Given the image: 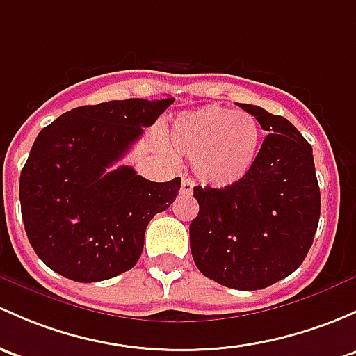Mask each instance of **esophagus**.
Returning a JSON list of instances; mask_svg holds the SVG:
<instances>
[{
    "instance_id": "esophagus-1",
    "label": "esophagus",
    "mask_w": 356,
    "mask_h": 356,
    "mask_svg": "<svg viewBox=\"0 0 356 356\" xmlns=\"http://www.w3.org/2000/svg\"><path fill=\"white\" fill-rule=\"evenodd\" d=\"M193 188H194V182L191 181L188 177H182V182H181V194H188L193 193Z\"/></svg>"
}]
</instances>
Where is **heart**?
Here are the masks:
<instances>
[{"label":"heart","mask_w":356,"mask_h":356,"mask_svg":"<svg viewBox=\"0 0 356 356\" xmlns=\"http://www.w3.org/2000/svg\"><path fill=\"white\" fill-rule=\"evenodd\" d=\"M165 145L174 155L193 160L194 174L203 184L228 188L256 163L261 126L249 112L204 106L179 115Z\"/></svg>","instance_id":"1"}]
</instances>
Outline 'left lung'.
<instances>
[{
    "label": "left lung",
    "instance_id": "left-lung-1",
    "mask_svg": "<svg viewBox=\"0 0 356 356\" xmlns=\"http://www.w3.org/2000/svg\"><path fill=\"white\" fill-rule=\"evenodd\" d=\"M268 131L254 167L228 188H194L189 225L197 269L220 285L261 290L304 263L321 215L312 147L282 115L238 104Z\"/></svg>",
    "mask_w": 356,
    "mask_h": 356
}]
</instances>
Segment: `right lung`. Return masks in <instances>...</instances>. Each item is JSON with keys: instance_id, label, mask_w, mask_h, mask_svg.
I'll return each mask as SVG.
<instances>
[{"instance_id": "add662e5", "label": "right lung", "mask_w": 356, "mask_h": 356, "mask_svg": "<svg viewBox=\"0 0 356 356\" xmlns=\"http://www.w3.org/2000/svg\"><path fill=\"white\" fill-rule=\"evenodd\" d=\"M174 99L111 100L59 115L33 141L20 175L22 218L46 266L80 283L138 263L149 220L174 203L181 177L152 182L107 172Z\"/></svg>"}]
</instances>
